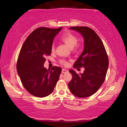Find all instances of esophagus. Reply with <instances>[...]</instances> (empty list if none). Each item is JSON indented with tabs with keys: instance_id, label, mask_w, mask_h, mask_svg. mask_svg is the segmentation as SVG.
Masks as SVG:
<instances>
[{
	"instance_id": "1",
	"label": "esophagus",
	"mask_w": 127,
	"mask_h": 127,
	"mask_svg": "<svg viewBox=\"0 0 127 127\" xmlns=\"http://www.w3.org/2000/svg\"><path fill=\"white\" fill-rule=\"evenodd\" d=\"M67 72V70H66V69H62V73H65Z\"/></svg>"
}]
</instances>
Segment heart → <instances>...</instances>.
Listing matches in <instances>:
<instances>
[{"label":"heart","instance_id":"b5f03b06","mask_svg":"<svg viewBox=\"0 0 127 127\" xmlns=\"http://www.w3.org/2000/svg\"><path fill=\"white\" fill-rule=\"evenodd\" d=\"M61 40L63 42L67 45L69 48H73L74 47L77 46V38L76 36L71 33H67L61 37ZM52 51H54V45L53 44L51 47ZM60 63L62 64L63 65L67 66L68 65V62L65 60H61Z\"/></svg>","mask_w":127,"mask_h":127}]
</instances>
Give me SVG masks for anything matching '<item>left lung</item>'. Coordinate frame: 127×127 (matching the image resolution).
<instances>
[{
    "instance_id": "obj_1",
    "label": "left lung",
    "mask_w": 127,
    "mask_h": 127,
    "mask_svg": "<svg viewBox=\"0 0 127 127\" xmlns=\"http://www.w3.org/2000/svg\"><path fill=\"white\" fill-rule=\"evenodd\" d=\"M69 29L79 32L84 38V50L74 62V68L83 67V73L69 70L72 79L68 84L71 93L79 98H86L95 94L105 80L109 59L102 41L95 31L87 27H73Z\"/></svg>"
}]
</instances>
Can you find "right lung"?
<instances>
[{"instance_id":"add662e5","label":"right lung","mask_w":127,"mask_h":127,"mask_svg":"<svg viewBox=\"0 0 127 127\" xmlns=\"http://www.w3.org/2000/svg\"><path fill=\"white\" fill-rule=\"evenodd\" d=\"M62 27L50 29L40 27L27 38L20 50L17 70L24 88L34 96L43 98L53 93L62 69L44 67L45 57L51 53L54 38Z\"/></svg>"}]
</instances>
